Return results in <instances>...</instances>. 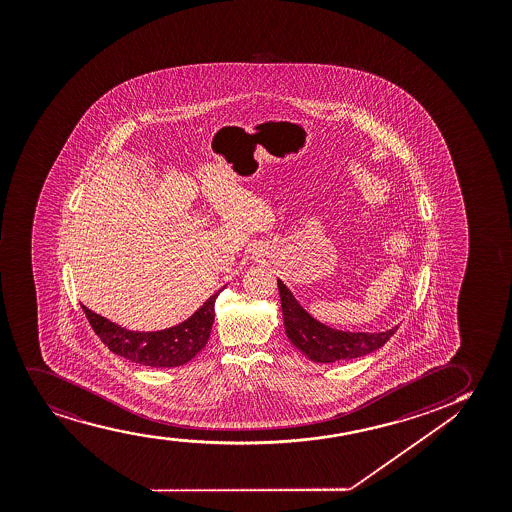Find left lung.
Wrapping results in <instances>:
<instances>
[{
  "label": "left lung",
  "instance_id": "8db88e82",
  "mask_svg": "<svg viewBox=\"0 0 512 512\" xmlns=\"http://www.w3.org/2000/svg\"><path fill=\"white\" fill-rule=\"evenodd\" d=\"M278 288L286 335L300 352L314 362L329 364L371 354L383 347L398 329L397 326L383 333H350L328 328L310 317L281 281H278Z\"/></svg>",
  "mask_w": 512,
  "mask_h": 512
}]
</instances>
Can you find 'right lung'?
Segmentation results:
<instances>
[{"mask_svg": "<svg viewBox=\"0 0 512 512\" xmlns=\"http://www.w3.org/2000/svg\"><path fill=\"white\" fill-rule=\"evenodd\" d=\"M219 291L203 303L190 319L174 328L155 333L127 331L98 316L86 305L81 307L93 331L114 354L141 366L177 367L193 359L207 345L214 324L215 298L219 297Z\"/></svg>", "mask_w": 512, "mask_h": 512, "instance_id": "obj_1", "label": "right lung"}]
</instances>
